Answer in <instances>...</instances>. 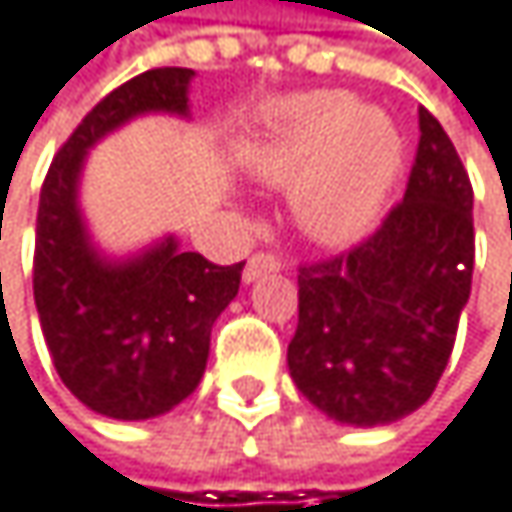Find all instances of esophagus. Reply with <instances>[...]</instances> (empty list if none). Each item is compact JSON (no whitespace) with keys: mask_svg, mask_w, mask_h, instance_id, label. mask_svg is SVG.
<instances>
[{"mask_svg":"<svg viewBox=\"0 0 512 512\" xmlns=\"http://www.w3.org/2000/svg\"><path fill=\"white\" fill-rule=\"evenodd\" d=\"M274 271H280V259H277L274 253L259 250V253H253V256L247 259V265H244V280H247V283H253L256 277H262V274H274Z\"/></svg>","mask_w":512,"mask_h":512,"instance_id":"1","label":"esophagus"}]
</instances>
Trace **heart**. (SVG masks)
<instances>
[{
    "label": "heart",
    "mask_w": 512,
    "mask_h": 512,
    "mask_svg": "<svg viewBox=\"0 0 512 512\" xmlns=\"http://www.w3.org/2000/svg\"><path fill=\"white\" fill-rule=\"evenodd\" d=\"M399 163V136L376 110L340 92H310L268 107L247 166L268 184H298L295 214L325 241L346 244L376 217Z\"/></svg>",
    "instance_id": "obj_1"
}]
</instances>
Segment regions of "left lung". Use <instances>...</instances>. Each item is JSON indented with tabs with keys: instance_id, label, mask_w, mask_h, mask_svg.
I'll return each mask as SVG.
<instances>
[{
	"instance_id": "8db88e82",
	"label": "left lung",
	"mask_w": 512,
	"mask_h": 512,
	"mask_svg": "<svg viewBox=\"0 0 512 512\" xmlns=\"http://www.w3.org/2000/svg\"><path fill=\"white\" fill-rule=\"evenodd\" d=\"M405 196L358 244L298 265L289 373L328 417L390 423L441 379L474 271V190L438 119L417 110Z\"/></svg>"
}]
</instances>
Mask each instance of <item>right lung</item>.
I'll use <instances>...</instances> for the list:
<instances>
[{"label":"right lung","instance_id":"right-lung-1","mask_svg":"<svg viewBox=\"0 0 512 512\" xmlns=\"http://www.w3.org/2000/svg\"><path fill=\"white\" fill-rule=\"evenodd\" d=\"M190 68H151L101 98L56 151L41 184L35 307L53 367L92 411L148 420L187 399L205 373L211 325L238 295L244 262L214 265L166 238L128 265L89 247L77 214L83 154L139 113H187Z\"/></svg>","mask_w":512,"mask_h":512}]
</instances>
